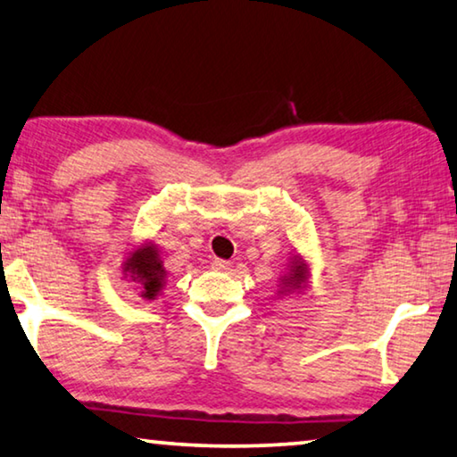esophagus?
<instances>
[{"mask_svg":"<svg viewBox=\"0 0 457 457\" xmlns=\"http://www.w3.org/2000/svg\"><path fill=\"white\" fill-rule=\"evenodd\" d=\"M212 266L215 268V270H220V272H229V270H231V264L228 262V260H220V258H215Z\"/></svg>","mask_w":457,"mask_h":457,"instance_id":"1","label":"esophagus"}]
</instances>
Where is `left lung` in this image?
<instances>
[{
	"label": "left lung",
	"instance_id": "obj_1",
	"mask_svg": "<svg viewBox=\"0 0 457 457\" xmlns=\"http://www.w3.org/2000/svg\"><path fill=\"white\" fill-rule=\"evenodd\" d=\"M311 280V262H307L305 256L295 252L291 256V262L287 264V274L278 278V295H301L309 287Z\"/></svg>",
	"mask_w": 457,
	"mask_h": 457
}]
</instances>
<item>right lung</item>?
I'll use <instances>...</instances> for the list:
<instances>
[{"mask_svg":"<svg viewBox=\"0 0 457 457\" xmlns=\"http://www.w3.org/2000/svg\"><path fill=\"white\" fill-rule=\"evenodd\" d=\"M121 274L124 280L134 282L140 288L144 301H156L166 285V268L162 264L161 250L154 242H142L128 252L121 262Z\"/></svg>","mask_w":457,"mask_h":457,"instance_id":"obj_1","label":"right lung"}]
</instances>
